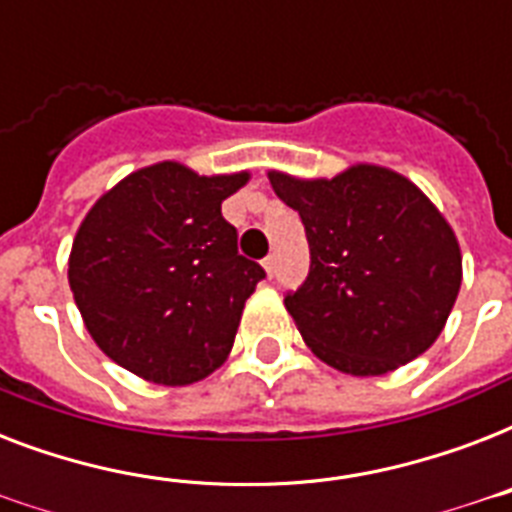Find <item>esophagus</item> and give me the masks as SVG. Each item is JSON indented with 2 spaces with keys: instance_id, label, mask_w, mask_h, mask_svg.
Listing matches in <instances>:
<instances>
[{
  "instance_id": "34e87169",
  "label": "esophagus",
  "mask_w": 512,
  "mask_h": 512,
  "mask_svg": "<svg viewBox=\"0 0 512 512\" xmlns=\"http://www.w3.org/2000/svg\"><path fill=\"white\" fill-rule=\"evenodd\" d=\"M263 268H265V273H268V276H273V273H276V257H273V255L265 257Z\"/></svg>"
}]
</instances>
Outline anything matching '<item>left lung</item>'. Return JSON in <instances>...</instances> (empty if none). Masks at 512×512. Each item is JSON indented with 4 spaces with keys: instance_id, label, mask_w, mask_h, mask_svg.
Listing matches in <instances>:
<instances>
[{
    "instance_id": "8db88e82",
    "label": "left lung",
    "mask_w": 512,
    "mask_h": 512,
    "mask_svg": "<svg viewBox=\"0 0 512 512\" xmlns=\"http://www.w3.org/2000/svg\"><path fill=\"white\" fill-rule=\"evenodd\" d=\"M300 212L311 271L284 297L305 345L345 374L377 377L438 340L462 284L446 217L404 175L353 164L335 177L268 172Z\"/></svg>"
}]
</instances>
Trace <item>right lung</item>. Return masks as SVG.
I'll return each instance as SVG.
<instances>
[{
	"instance_id": "add662e5",
	"label": "right lung",
	"mask_w": 512,
	"mask_h": 512,
	"mask_svg": "<svg viewBox=\"0 0 512 512\" xmlns=\"http://www.w3.org/2000/svg\"><path fill=\"white\" fill-rule=\"evenodd\" d=\"M249 172L199 175L180 162L132 172L74 236L68 284L111 361L156 385H191L223 364L265 271L239 255L223 201Z\"/></svg>"
}]
</instances>
